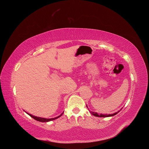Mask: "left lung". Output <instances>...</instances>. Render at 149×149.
I'll return each mask as SVG.
<instances>
[{"mask_svg": "<svg viewBox=\"0 0 149 149\" xmlns=\"http://www.w3.org/2000/svg\"><path fill=\"white\" fill-rule=\"evenodd\" d=\"M87 106V105H86ZM87 107H88V106H87ZM118 112H119V111H118ZM118 112H116V113H113V114H110V115H107V114H105V115H102V114H100V115H98L97 114V113H96V112H93V111H91V113L93 115H94L95 116H97V117H109V116H114V115H115L116 114H117V113Z\"/></svg>", "mask_w": 149, "mask_h": 149, "instance_id": "1", "label": "left lung"}]
</instances>
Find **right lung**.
<instances>
[{"label": "right lung", "mask_w": 149, "mask_h": 149, "mask_svg": "<svg viewBox=\"0 0 149 149\" xmlns=\"http://www.w3.org/2000/svg\"><path fill=\"white\" fill-rule=\"evenodd\" d=\"M63 113H61V115H60V116H57V117H56V118H50V119H47V118H40V117H37V116H33V115H31V114H29V113H28L30 116H31L33 118H34V120H37V121H40V122H48V121H52V120H55V119H57V118H59L60 116H61V115H62V114Z\"/></svg>", "instance_id": "obj_1"}]
</instances>
